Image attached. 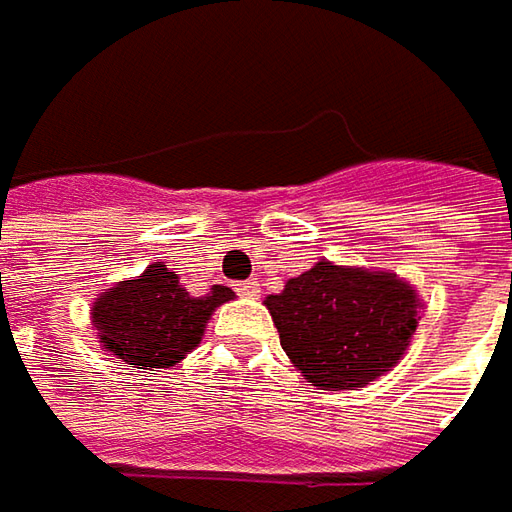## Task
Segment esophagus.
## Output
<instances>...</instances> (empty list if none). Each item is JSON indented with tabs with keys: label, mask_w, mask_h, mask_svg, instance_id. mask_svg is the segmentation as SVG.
Returning <instances> with one entry per match:
<instances>
[{
	"label": "esophagus",
	"mask_w": 512,
	"mask_h": 512,
	"mask_svg": "<svg viewBox=\"0 0 512 512\" xmlns=\"http://www.w3.org/2000/svg\"><path fill=\"white\" fill-rule=\"evenodd\" d=\"M238 294H241V297H250V300H256V297H259V282H256V279L238 282Z\"/></svg>",
	"instance_id": "34e87169"
}]
</instances>
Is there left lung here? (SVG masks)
Instances as JSON below:
<instances>
[{"label": "left lung", "instance_id": "obj_1", "mask_svg": "<svg viewBox=\"0 0 512 512\" xmlns=\"http://www.w3.org/2000/svg\"><path fill=\"white\" fill-rule=\"evenodd\" d=\"M265 306L291 364L317 390H355L390 373L420 326L417 288L358 265L314 262Z\"/></svg>", "mask_w": 512, "mask_h": 512}]
</instances>
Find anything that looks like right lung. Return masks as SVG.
I'll use <instances>...</instances> for the list:
<instances>
[{"instance_id": "right-lung-1", "label": "right lung", "mask_w": 512, "mask_h": 512, "mask_svg": "<svg viewBox=\"0 0 512 512\" xmlns=\"http://www.w3.org/2000/svg\"><path fill=\"white\" fill-rule=\"evenodd\" d=\"M233 297L227 285L192 297L180 276L154 262L139 276L104 288L92 300L90 320L104 352L136 370H168L201 344L209 317Z\"/></svg>"}]
</instances>
